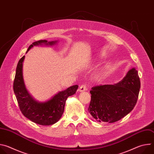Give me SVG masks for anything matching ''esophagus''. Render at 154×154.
Returning <instances> with one entry per match:
<instances>
[{"mask_svg": "<svg viewBox=\"0 0 154 154\" xmlns=\"http://www.w3.org/2000/svg\"><path fill=\"white\" fill-rule=\"evenodd\" d=\"M86 86L85 85H81V86H80L79 91L80 92H83V91H86Z\"/></svg>", "mask_w": 154, "mask_h": 154, "instance_id": "obj_1", "label": "esophagus"}]
</instances>
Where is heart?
Masks as SVG:
<instances>
[{"instance_id": "heart-1", "label": "heart", "mask_w": 154, "mask_h": 154, "mask_svg": "<svg viewBox=\"0 0 154 154\" xmlns=\"http://www.w3.org/2000/svg\"><path fill=\"white\" fill-rule=\"evenodd\" d=\"M108 69H109V66L108 65H106L105 66H104L102 69L98 71L95 75V80L98 82H102L106 77L108 74Z\"/></svg>"}]
</instances>
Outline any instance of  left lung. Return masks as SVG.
<instances>
[{
  "label": "left lung",
  "mask_w": 154,
  "mask_h": 154,
  "mask_svg": "<svg viewBox=\"0 0 154 154\" xmlns=\"http://www.w3.org/2000/svg\"><path fill=\"white\" fill-rule=\"evenodd\" d=\"M140 85L138 71L132 68L117 83L93 87L88 112L97 122L113 123L120 120L135 107Z\"/></svg>",
  "instance_id": "1"
}]
</instances>
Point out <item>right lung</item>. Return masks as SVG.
Masks as SVG:
<instances>
[{"label": "right lung", "instance_id": "obj_1", "mask_svg": "<svg viewBox=\"0 0 154 154\" xmlns=\"http://www.w3.org/2000/svg\"><path fill=\"white\" fill-rule=\"evenodd\" d=\"M58 41H48L39 40L31 45L26 54L33 46H54ZM25 56L22 57L17 65L16 75L13 83V90L17 100L20 111L27 118L32 122L42 125H51L57 122L64 112L66 101L69 96L76 93L78 85H73L66 90L59 91L50 99L45 102H39L35 100L27 91L23 77V62Z\"/></svg>", "mask_w": 154, "mask_h": 154}]
</instances>
